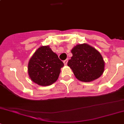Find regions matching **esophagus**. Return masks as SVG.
I'll return each mask as SVG.
<instances>
[{
  "mask_svg": "<svg viewBox=\"0 0 124 124\" xmlns=\"http://www.w3.org/2000/svg\"><path fill=\"white\" fill-rule=\"evenodd\" d=\"M67 62H68V59H66V60H65L63 61V62H64V65H67Z\"/></svg>",
  "mask_w": 124,
  "mask_h": 124,
  "instance_id": "esophagus-1",
  "label": "esophagus"
}]
</instances>
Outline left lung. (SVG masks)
<instances>
[{"mask_svg":"<svg viewBox=\"0 0 124 124\" xmlns=\"http://www.w3.org/2000/svg\"><path fill=\"white\" fill-rule=\"evenodd\" d=\"M73 56L67 63L75 77L82 82H88L100 77L104 70L101 55L91 46L77 45L71 51Z\"/></svg>","mask_w":124,"mask_h":124,"instance_id":"1","label":"left lung"}]
</instances>
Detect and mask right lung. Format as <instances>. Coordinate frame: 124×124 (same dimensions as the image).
<instances>
[{
    "label": "right lung",
    "mask_w": 124,
    "mask_h": 124,
    "mask_svg": "<svg viewBox=\"0 0 124 124\" xmlns=\"http://www.w3.org/2000/svg\"><path fill=\"white\" fill-rule=\"evenodd\" d=\"M64 63L49 46H42L34 53L28 64L31 81L41 86H48L57 81Z\"/></svg>",
    "instance_id": "1"
}]
</instances>
